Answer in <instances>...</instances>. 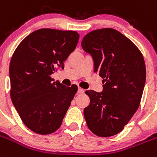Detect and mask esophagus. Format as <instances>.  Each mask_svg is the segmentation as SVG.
Listing matches in <instances>:
<instances>
[{"instance_id":"obj_1","label":"esophagus","mask_w":157,"mask_h":157,"mask_svg":"<svg viewBox=\"0 0 157 157\" xmlns=\"http://www.w3.org/2000/svg\"><path fill=\"white\" fill-rule=\"evenodd\" d=\"M77 92H78V93H84V90L83 89V88H80V87H79V88H78V91H77Z\"/></svg>"}]
</instances>
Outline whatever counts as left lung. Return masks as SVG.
<instances>
[{
	"mask_svg": "<svg viewBox=\"0 0 157 157\" xmlns=\"http://www.w3.org/2000/svg\"><path fill=\"white\" fill-rule=\"evenodd\" d=\"M92 56L94 72L103 78V92L88 90L90 103L84 110L88 127L95 135L120 133L141 103L146 69L141 51L125 35L112 28L95 30L81 42Z\"/></svg>",
	"mask_w": 157,
	"mask_h": 157,
	"instance_id": "8db88e82",
	"label": "left lung"
}]
</instances>
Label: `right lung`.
<instances>
[{
	"label": "right lung",
	"mask_w": 157,
	"mask_h": 157,
	"mask_svg": "<svg viewBox=\"0 0 157 157\" xmlns=\"http://www.w3.org/2000/svg\"><path fill=\"white\" fill-rule=\"evenodd\" d=\"M73 31L43 28L33 31L19 44L9 65L11 99L26 126L39 134H50L61 126L77 92L50 75L77 46Z\"/></svg>",
	"instance_id": "obj_1"
}]
</instances>
